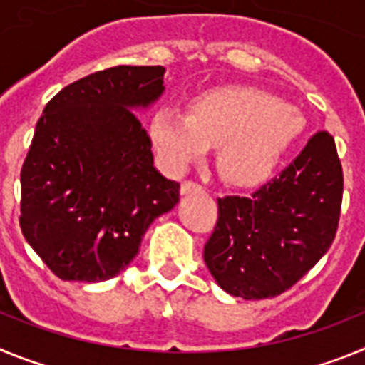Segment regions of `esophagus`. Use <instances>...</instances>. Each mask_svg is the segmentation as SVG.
Segmentation results:
<instances>
[{"label":"esophagus","mask_w":365,"mask_h":365,"mask_svg":"<svg viewBox=\"0 0 365 365\" xmlns=\"http://www.w3.org/2000/svg\"><path fill=\"white\" fill-rule=\"evenodd\" d=\"M202 186L197 185V182H193V180H185L182 185H180V193L182 195H190V193H201Z\"/></svg>","instance_id":"34e87169"}]
</instances>
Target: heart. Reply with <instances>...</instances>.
I'll list each match as a JSON object with an SVG mask.
<instances>
[{"mask_svg":"<svg viewBox=\"0 0 365 365\" xmlns=\"http://www.w3.org/2000/svg\"><path fill=\"white\" fill-rule=\"evenodd\" d=\"M305 117L256 87L201 93L188 113L159 109L150 120L151 148L164 172L179 175L217 146L222 177L235 186L263 185L305 131Z\"/></svg>","mask_w":365,"mask_h":365,"instance_id":"b5f03b06","label":"heart"}]
</instances>
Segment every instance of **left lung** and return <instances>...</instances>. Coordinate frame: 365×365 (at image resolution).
Masks as SVG:
<instances>
[{"label": "left lung", "instance_id": "1", "mask_svg": "<svg viewBox=\"0 0 365 365\" xmlns=\"http://www.w3.org/2000/svg\"><path fill=\"white\" fill-rule=\"evenodd\" d=\"M344 173L334 138L318 131L302 153L250 195L217 199L205 263L228 294L274 298L322 259L336 235Z\"/></svg>", "mask_w": 365, "mask_h": 365}]
</instances>
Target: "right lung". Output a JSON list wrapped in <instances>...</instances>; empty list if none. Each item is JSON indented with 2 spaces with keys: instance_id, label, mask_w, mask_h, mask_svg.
I'll list each match as a JSON object with an SVG mask.
<instances>
[{
  "instance_id": "right-lung-1",
  "label": "right lung",
  "mask_w": 365,
  "mask_h": 365,
  "mask_svg": "<svg viewBox=\"0 0 365 365\" xmlns=\"http://www.w3.org/2000/svg\"><path fill=\"white\" fill-rule=\"evenodd\" d=\"M163 66H117L63 87L40 117L21 168L19 227L63 282H106L179 202L153 166L135 115L164 93Z\"/></svg>"
}]
</instances>
